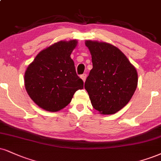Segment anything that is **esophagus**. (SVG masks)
<instances>
[{
	"instance_id": "34e87169",
	"label": "esophagus",
	"mask_w": 161,
	"mask_h": 161,
	"mask_svg": "<svg viewBox=\"0 0 161 161\" xmlns=\"http://www.w3.org/2000/svg\"><path fill=\"white\" fill-rule=\"evenodd\" d=\"M81 79H82L83 80V82H85V81H86V77H87V75L86 74V73H85V74H82V75H81Z\"/></svg>"
}]
</instances>
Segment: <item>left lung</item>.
I'll list each match as a JSON object with an SVG mask.
<instances>
[{"label":"left lung","instance_id":"1","mask_svg":"<svg viewBox=\"0 0 161 161\" xmlns=\"http://www.w3.org/2000/svg\"><path fill=\"white\" fill-rule=\"evenodd\" d=\"M93 68L85 82L93 107L103 115L116 113L127 105L138 83L136 69L125 54L107 42L87 40Z\"/></svg>","mask_w":161,"mask_h":161}]
</instances>
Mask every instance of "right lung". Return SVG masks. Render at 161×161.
<instances>
[{"instance_id":"1","label":"right lung","mask_w":161,"mask_h":161,"mask_svg":"<svg viewBox=\"0 0 161 161\" xmlns=\"http://www.w3.org/2000/svg\"><path fill=\"white\" fill-rule=\"evenodd\" d=\"M77 40L59 41L42 50L25 73V86L36 105L49 112L59 111L83 88L70 58Z\"/></svg>"}]
</instances>
